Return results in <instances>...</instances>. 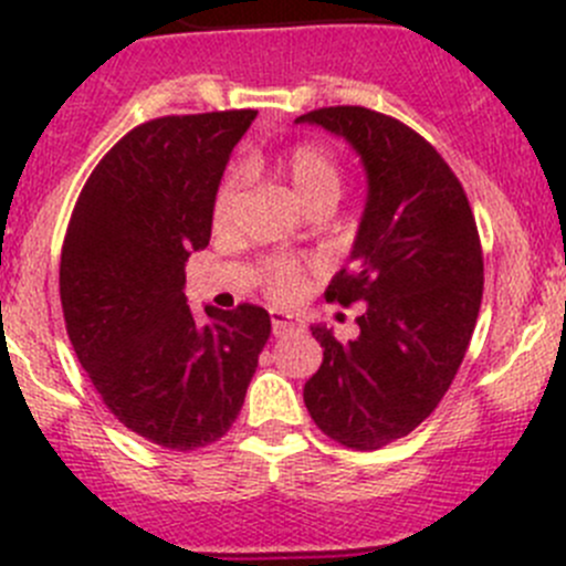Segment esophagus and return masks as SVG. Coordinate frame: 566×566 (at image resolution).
Wrapping results in <instances>:
<instances>
[{"mask_svg": "<svg viewBox=\"0 0 566 566\" xmlns=\"http://www.w3.org/2000/svg\"><path fill=\"white\" fill-rule=\"evenodd\" d=\"M271 325H273V334H276V336H287V334H293V331L304 328V323H301L298 317L284 315V312H273Z\"/></svg>", "mask_w": 566, "mask_h": 566, "instance_id": "obj_1", "label": "esophagus"}]
</instances>
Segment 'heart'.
Returning a JSON list of instances; mask_svg holds the SVG:
<instances>
[{
    "label": "heart",
    "mask_w": 566,
    "mask_h": 566,
    "mask_svg": "<svg viewBox=\"0 0 566 566\" xmlns=\"http://www.w3.org/2000/svg\"><path fill=\"white\" fill-rule=\"evenodd\" d=\"M243 169L251 172L254 161L243 164ZM279 169H282L287 186L293 188L295 199L310 210L317 205H336V199L342 197V188H345V172H342L339 158L319 142H298V145L290 147L282 156ZM241 186V169H232L221 180L213 197V210H210L216 230H227L235 219ZM262 279H265V293L273 301H295L306 290V268L295 260H268Z\"/></svg>",
    "instance_id": "1"
}]
</instances>
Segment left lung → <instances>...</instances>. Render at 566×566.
<instances>
[{"instance_id":"obj_1","label":"left lung","mask_w":566,"mask_h":566,"mask_svg":"<svg viewBox=\"0 0 566 566\" xmlns=\"http://www.w3.org/2000/svg\"><path fill=\"white\" fill-rule=\"evenodd\" d=\"M298 119L345 136L369 177L350 265L325 290V301L364 304L361 334L312 328L323 364L304 402L325 436L373 452L413 432L452 386L482 306V241L458 175L397 117L323 106Z\"/></svg>"}]
</instances>
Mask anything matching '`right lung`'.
Listing matches in <instances>:
<instances>
[{
    "label": "right lung",
    "instance_id": "obj_1",
    "mask_svg": "<svg viewBox=\"0 0 566 566\" xmlns=\"http://www.w3.org/2000/svg\"><path fill=\"white\" fill-rule=\"evenodd\" d=\"M254 108L147 119L84 182L60 260L65 328L119 424L164 449L224 438L271 336L262 306L186 304V260L210 241V210Z\"/></svg>",
    "mask_w": 566,
    "mask_h": 566
}]
</instances>
